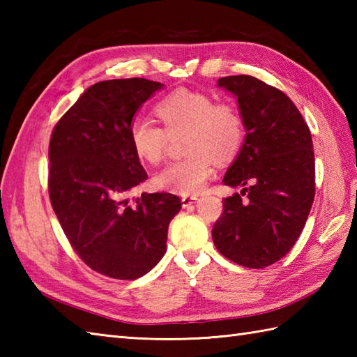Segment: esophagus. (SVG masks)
<instances>
[{
  "label": "esophagus",
  "mask_w": 357,
  "mask_h": 357,
  "mask_svg": "<svg viewBox=\"0 0 357 357\" xmlns=\"http://www.w3.org/2000/svg\"><path fill=\"white\" fill-rule=\"evenodd\" d=\"M196 201H198V195H192V196H183V199H181V202H183V207H184V208L190 207L192 204H195Z\"/></svg>",
  "instance_id": "34e87169"
}]
</instances>
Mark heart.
Segmentation results:
<instances>
[{
    "instance_id": "heart-1",
    "label": "heart",
    "mask_w": 357,
    "mask_h": 357,
    "mask_svg": "<svg viewBox=\"0 0 357 357\" xmlns=\"http://www.w3.org/2000/svg\"><path fill=\"white\" fill-rule=\"evenodd\" d=\"M162 127L147 119H135L128 128L135 155L156 165L164 159L170 138H184L183 161L158 172L153 184L159 190L190 196L201 192L213 174V159L227 162L238 155L244 141V121L236 105L215 102L206 93L176 90L156 105Z\"/></svg>"
}]
</instances>
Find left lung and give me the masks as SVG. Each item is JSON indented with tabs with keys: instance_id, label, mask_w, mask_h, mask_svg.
<instances>
[{
	"instance_id": "1",
	"label": "left lung",
	"mask_w": 357,
	"mask_h": 357,
	"mask_svg": "<svg viewBox=\"0 0 357 357\" xmlns=\"http://www.w3.org/2000/svg\"><path fill=\"white\" fill-rule=\"evenodd\" d=\"M236 96L245 139L222 183L227 196L211 236L219 253L248 268L284 257L301 236L314 199L312 133L284 92L248 75L218 79Z\"/></svg>"
}]
</instances>
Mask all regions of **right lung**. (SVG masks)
I'll list each match as a JSON object with an SVG mask.
<instances>
[{
	"mask_svg": "<svg viewBox=\"0 0 357 357\" xmlns=\"http://www.w3.org/2000/svg\"><path fill=\"white\" fill-rule=\"evenodd\" d=\"M162 87L144 78L96 82L64 113L50 138L52 207L77 255L113 279H138L162 259L169 224L181 210L172 193L127 198L147 179L128 128Z\"/></svg>",
	"mask_w": 357,
	"mask_h": 357,
	"instance_id": "1",
	"label": "right lung"
}]
</instances>
